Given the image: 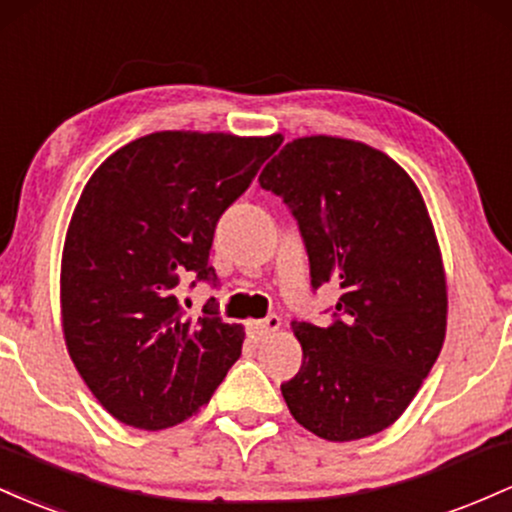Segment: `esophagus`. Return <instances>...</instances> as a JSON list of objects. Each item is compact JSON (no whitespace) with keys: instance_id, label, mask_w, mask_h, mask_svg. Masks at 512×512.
<instances>
[{"instance_id":"1","label":"esophagus","mask_w":512,"mask_h":512,"mask_svg":"<svg viewBox=\"0 0 512 512\" xmlns=\"http://www.w3.org/2000/svg\"><path fill=\"white\" fill-rule=\"evenodd\" d=\"M278 329H280V319L275 317V314H271V317H266V319L251 321V324H249V331L254 333L256 338L271 336V333H275Z\"/></svg>"}]
</instances>
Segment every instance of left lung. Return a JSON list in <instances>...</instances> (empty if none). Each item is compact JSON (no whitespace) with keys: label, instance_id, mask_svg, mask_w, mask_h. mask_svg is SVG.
<instances>
[{"label":"left lung","instance_id":"1","mask_svg":"<svg viewBox=\"0 0 512 512\" xmlns=\"http://www.w3.org/2000/svg\"><path fill=\"white\" fill-rule=\"evenodd\" d=\"M300 227L312 287H338L324 326L292 321L302 367L280 384L295 421L331 442L389 428L438 360L447 285L426 203L380 149L292 140L258 176Z\"/></svg>","mask_w":512,"mask_h":512}]
</instances>
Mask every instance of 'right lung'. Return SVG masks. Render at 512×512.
I'll list each match as a JSON object with an SVG mask.
<instances>
[{"instance_id": "add662e5", "label": "right lung", "mask_w": 512, "mask_h": 512, "mask_svg": "<svg viewBox=\"0 0 512 512\" xmlns=\"http://www.w3.org/2000/svg\"><path fill=\"white\" fill-rule=\"evenodd\" d=\"M283 137L164 130L94 171L62 251V331L74 367L120 423L162 430L191 418L237 363L244 326L215 297L186 317L176 285H217V220ZM195 285V283H193Z\"/></svg>"}]
</instances>
